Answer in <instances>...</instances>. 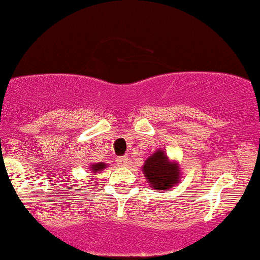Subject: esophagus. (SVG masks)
Returning a JSON list of instances; mask_svg holds the SVG:
<instances>
[{"mask_svg":"<svg viewBox=\"0 0 260 260\" xmlns=\"http://www.w3.org/2000/svg\"><path fill=\"white\" fill-rule=\"evenodd\" d=\"M116 162H117V165H120V167L126 168V167H129V164H130V159H129V157H127V156L117 157V159H116Z\"/></svg>","mask_w":260,"mask_h":260,"instance_id":"esophagus-1","label":"esophagus"}]
</instances>
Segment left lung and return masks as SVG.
Here are the masks:
<instances>
[{
	"label": "left lung",
	"mask_w": 260,
	"mask_h": 260,
	"mask_svg": "<svg viewBox=\"0 0 260 260\" xmlns=\"http://www.w3.org/2000/svg\"><path fill=\"white\" fill-rule=\"evenodd\" d=\"M149 185L156 190H169L179 183L180 169L179 164L170 161L162 150H157L146 159L143 167Z\"/></svg>",
	"instance_id": "1"
}]
</instances>
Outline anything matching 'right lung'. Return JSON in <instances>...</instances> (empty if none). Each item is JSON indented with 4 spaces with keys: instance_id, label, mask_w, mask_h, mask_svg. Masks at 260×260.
Segmentation results:
<instances>
[{
    "instance_id": "obj_1",
    "label": "right lung",
    "mask_w": 260,
    "mask_h": 260,
    "mask_svg": "<svg viewBox=\"0 0 260 260\" xmlns=\"http://www.w3.org/2000/svg\"><path fill=\"white\" fill-rule=\"evenodd\" d=\"M106 167H108V165L104 164V162H98V164H92V165H90V168H91L90 170L92 171V173H98V171H101V170L105 169Z\"/></svg>"
}]
</instances>
